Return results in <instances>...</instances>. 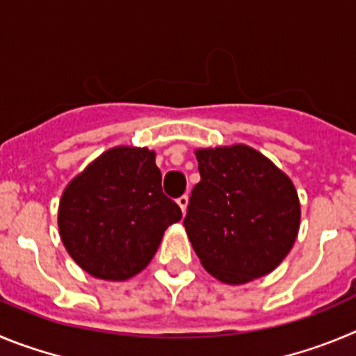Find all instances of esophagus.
I'll use <instances>...</instances> for the list:
<instances>
[{
	"instance_id": "1",
	"label": "esophagus",
	"mask_w": 356,
	"mask_h": 356,
	"mask_svg": "<svg viewBox=\"0 0 356 356\" xmlns=\"http://www.w3.org/2000/svg\"><path fill=\"white\" fill-rule=\"evenodd\" d=\"M177 204H179V207H181L182 213H186V209H188V195H182V197H179Z\"/></svg>"
}]
</instances>
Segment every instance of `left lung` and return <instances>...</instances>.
<instances>
[{
	"label": "left lung",
	"instance_id": "left-lung-1",
	"mask_svg": "<svg viewBox=\"0 0 356 356\" xmlns=\"http://www.w3.org/2000/svg\"><path fill=\"white\" fill-rule=\"evenodd\" d=\"M200 182L184 218L202 266L241 286L280 264L300 230L302 207L289 175L243 143L195 150Z\"/></svg>",
	"mask_w": 356,
	"mask_h": 356
}]
</instances>
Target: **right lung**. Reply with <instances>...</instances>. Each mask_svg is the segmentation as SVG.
Wrapping results in <instances>:
<instances>
[{
	"label": "right lung",
	"mask_w": 356,
	"mask_h": 356,
	"mask_svg": "<svg viewBox=\"0 0 356 356\" xmlns=\"http://www.w3.org/2000/svg\"><path fill=\"white\" fill-rule=\"evenodd\" d=\"M181 218L177 204L161 190L154 150L118 145L65 186L58 230L81 270L101 280L124 282L145 270L165 230Z\"/></svg>",
	"instance_id": "1"
}]
</instances>
